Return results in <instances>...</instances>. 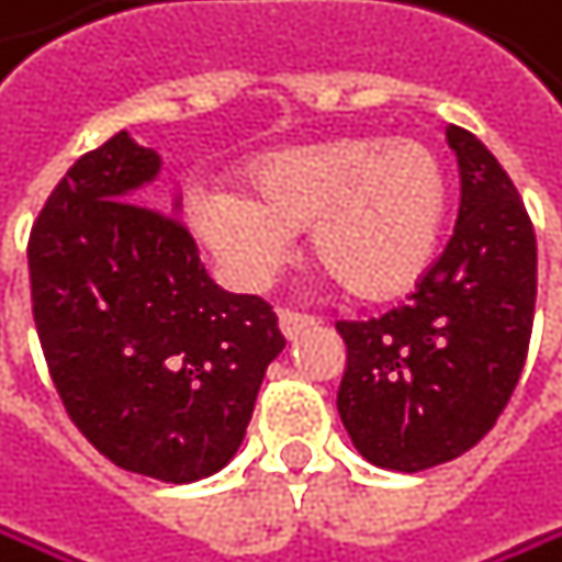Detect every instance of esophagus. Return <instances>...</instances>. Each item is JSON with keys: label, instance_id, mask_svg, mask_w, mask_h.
<instances>
[{"label": "esophagus", "instance_id": "34e87169", "mask_svg": "<svg viewBox=\"0 0 562 562\" xmlns=\"http://www.w3.org/2000/svg\"><path fill=\"white\" fill-rule=\"evenodd\" d=\"M278 328H281V335H284L288 341H294L297 335H304V331H312V328H315V318L281 312V315H278Z\"/></svg>", "mask_w": 562, "mask_h": 562}]
</instances>
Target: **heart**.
Segmentation results:
<instances>
[{"instance_id":"b5f03b06","label":"heart","mask_w":562,"mask_h":562,"mask_svg":"<svg viewBox=\"0 0 562 562\" xmlns=\"http://www.w3.org/2000/svg\"><path fill=\"white\" fill-rule=\"evenodd\" d=\"M240 187L190 193V231L240 291H261L291 261L294 231L361 301H389L432 265L446 173L415 136L351 133L278 147L240 167Z\"/></svg>"}]
</instances>
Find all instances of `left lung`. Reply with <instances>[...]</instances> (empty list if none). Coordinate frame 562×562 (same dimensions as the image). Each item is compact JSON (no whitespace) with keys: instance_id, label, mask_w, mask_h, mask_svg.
I'll return each instance as SVG.
<instances>
[{"instance_id":"8db88e82","label":"left lung","mask_w":562,"mask_h":562,"mask_svg":"<svg viewBox=\"0 0 562 562\" xmlns=\"http://www.w3.org/2000/svg\"><path fill=\"white\" fill-rule=\"evenodd\" d=\"M459 164V217L442 258L408 304L338 322L345 379L338 415L355 449L398 472L469 452L506 408L537 307V234L499 160L446 126Z\"/></svg>"}]
</instances>
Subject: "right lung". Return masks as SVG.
Here are the masks:
<instances>
[{"mask_svg": "<svg viewBox=\"0 0 562 562\" xmlns=\"http://www.w3.org/2000/svg\"><path fill=\"white\" fill-rule=\"evenodd\" d=\"M160 167L126 130L82 154L33 224L30 294L76 429L126 472L198 483L237 456L284 338L207 278L180 193L156 211Z\"/></svg>", "mask_w": 562, "mask_h": 562, "instance_id": "add662e5", "label": "right lung"}]
</instances>
